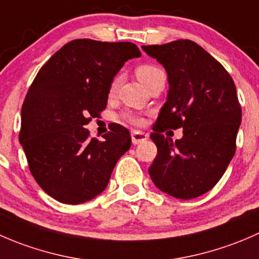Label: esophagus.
Masks as SVG:
<instances>
[{"mask_svg": "<svg viewBox=\"0 0 259 259\" xmlns=\"http://www.w3.org/2000/svg\"><path fill=\"white\" fill-rule=\"evenodd\" d=\"M149 135L146 134L144 132H139V130H134V132L132 133V142L133 144H139V143L142 142H145V140H148Z\"/></svg>", "mask_w": 259, "mask_h": 259, "instance_id": "34e87169", "label": "esophagus"}]
</instances>
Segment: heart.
<instances>
[{
  "label": "heart",
  "mask_w": 259,
  "mask_h": 259,
  "mask_svg": "<svg viewBox=\"0 0 259 259\" xmlns=\"http://www.w3.org/2000/svg\"><path fill=\"white\" fill-rule=\"evenodd\" d=\"M160 74H164V72L161 71L159 67L154 66V65H142V66H139L137 69L138 79H139L140 82H142L145 88ZM119 82H120V77H115V79L113 80V82H111V86H110L111 94L115 93V90H116L117 86H119ZM124 117L127 120V121L132 122V124H134V125H140L143 121L142 117L134 113H125Z\"/></svg>",
  "instance_id": "1"
}]
</instances>
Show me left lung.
Wrapping results in <instances>:
<instances>
[{"label":"left lung","instance_id":"1","mask_svg":"<svg viewBox=\"0 0 259 259\" xmlns=\"http://www.w3.org/2000/svg\"><path fill=\"white\" fill-rule=\"evenodd\" d=\"M168 74L166 103L150 134L158 154L149 168L156 188L178 199L210 190L236 153L242 120L234 81L204 49L190 40L142 46ZM183 127L173 142L161 133Z\"/></svg>","mask_w":259,"mask_h":259}]
</instances>
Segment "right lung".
Instances as JSON below:
<instances>
[{"label":"right lung","instance_id":"add662e5","mask_svg":"<svg viewBox=\"0 0 259 259\" xmlns=\"http://www.w3.org/2000/svg\"><path fill=\"white\" fill-rule=\"evenodd\" d=\"M140 56L132 42L79 38L55 52L36 75L21 110L20 144L33 178L57 202L80 204L100 194L129 150L126 127L114 125L98 140L83 126L106 108L125 62Z\"/></svg>","mask_w":259,"mask_h":259}]
</instances>
